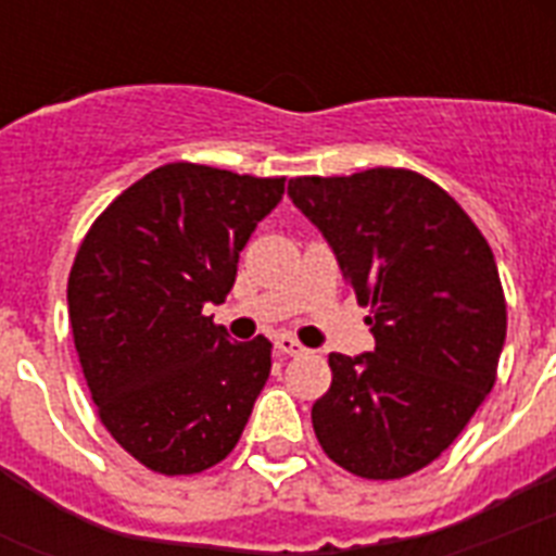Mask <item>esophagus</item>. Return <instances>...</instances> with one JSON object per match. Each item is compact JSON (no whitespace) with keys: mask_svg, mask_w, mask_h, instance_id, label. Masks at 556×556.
Wrapping results in <instances>:
<instances>
[{"mask_svg":"<svg viewBox=\"0 0 556 556\" xmlns=\"http://www.w3.org/2000/svg\"><path fill=\"white\" fill-rule=\"evenodd\" d=\"M274 346H277L279 355H303L305 349L296 343L294 338H288V334H282V338L274 340Z\"/></svg>","mask_w":556,"mask_h":556,"instance_id":"obj_1","label":"esophagus"}]
</instances>
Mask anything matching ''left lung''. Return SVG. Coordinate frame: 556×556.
I'll return each mask as SVG.
<instances>
[{"label": "left lung", "instance_id": "left-lung-1", "mask_svg": "<svg viewBox=\"0 0 556 556\" xmlns=\"http://www.w3.org/2000/svg\"><path fill=\"white\" fill-rule=\"evenodd\" d=\"M288 195L371 308L375 349L329 355L317 441L361 479H404L456 441L496 383L508 312L491 244L413 169L291 178Z\"/></svg>", "mask_w": 556, "mask_h": 556}]
</instances>
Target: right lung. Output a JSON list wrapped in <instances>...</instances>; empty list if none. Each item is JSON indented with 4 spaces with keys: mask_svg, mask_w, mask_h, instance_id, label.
<instances>
[{
    "mask_svg": "<svg viewBox=\"0 0 556 556\" xmlns=\"http://www.w3.org/2000/svg\"><path fill=\"white\" fill-rule=\"evenodd\" d=\"M286 178L164 164L124 190L68 274L74 349L103 427L164 476L201 473L236 447L270 375L268 338L233 343L204 317Z\"/></svg>",
    "mask_w": 556,
    "mask_h": 556,
    "instance_id": "1",
    "label": "right lung"
}]
</instances>
